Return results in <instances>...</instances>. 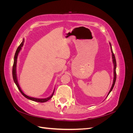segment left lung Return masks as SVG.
<instances>
[{"instance_id":"obj_1","label":"left lung","mask_w":133,"mask_h":133,"mask_svg":"<svg viewBox=\"0 0 133 133\" xmlns=\"http://www.w3.org/2000/svg\"><path fill=\"white\" fill-rule=\"evenodd\" d=\"M110 49H111V51L112 53V62H113L114 64V79H113V82H112V86L111 89L109 91V92H108V94L107 95V96L109 95V94H110V92L111 91V90L113 89V88L114 87L115 85V83L116 82V59H115V55L113 53V52H112V48H111V44L110 43Z\"/></svg>"}]
</instances>
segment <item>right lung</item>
Here are the masks:
<instances>
[{
  "label": "right lung",
  "mask_w": 133,
  "mask_h": 133,
  "mask_svg": "<svg viewBox=\"0 0 133 133\" xmlns=\"http://www.w3.org/2000/svg\"><path fill=\"white\" fill-rule=\"evenodd\" d=\"M24 43V39H23V42L21 43V44H20V45L18 46V48H17V50H16L15 52V54L14 55V64H13V70H12V74H13V78L14 80V82L15 83L16 85L18 87V89L19 90V91H21V93L22 94V95L25 96V97L28 99L31 100H33V101L34 102H39V103H44V102H46L48 100H50L52 96H53V94H54V90L53 91V92L52 93V94L51 95V96H50L49 97L46 98H44V99H39V98H33V97H30V96H28L26 95H25L24 92L22 91V89L21 87H20L18 82V79H17V74H16V67H17V58H18V54L19 53V51H21V50L22 49V47L23 46V44Z\"/></svg>",
  "instance_id": "obj_1"
}]
</instances>
